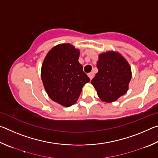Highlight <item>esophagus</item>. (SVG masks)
Instances as JSON below:
<instances>
[{
  "label": "esophagus",
  "instance_id": "obj_1",
  "mask_svg": "<svg viewBox=\"0 0 158 158\" xmlns=\"http://www.w3.org/2000/svg\"><path fill=\"white\" fill-rule=\"evenodd\" d=\"M88 76H89V77L90 79H92L93 78V77H94V73H90L88 74Z\"/></svg>",
  "mask_w": 158,
  "mask_h": 158
}]
</instances>
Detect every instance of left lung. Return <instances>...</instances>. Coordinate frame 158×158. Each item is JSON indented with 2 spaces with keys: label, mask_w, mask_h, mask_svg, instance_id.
<instances>
[{
  "label": "left lung",
  "mask_w": 158,
  "mask_h": 158,
  "mask_svg": "<svg viewBox=\"0 0 158 158\" xmlns=\"http://www.w3.org/2000/svg\"><path fill=\"white\" fill-rule=\"evenodd\" d=\"M97 68L98 73L90 83L102 101L113 102L127 93L132 70L121 53L114 51L100 53Z\"/></svg>",
  "instance_id": "8db88e82"
}]
</instances>
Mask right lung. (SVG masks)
<instances>
[{
	"mask_svg": "<svg viewBox=\"0 0 158 158\" xmlns=\"http://www.w3.org/2000/svg\"><path fill=\"white\" fill-rule=\"evenodd\" d=\"M79 54L73 45L59 44L49 50L42 65L41 78L48 96L65 107L77 102L83 86L90 81L78 61Z\"/></svg>",
	"mask_w": 158,
	"mask_h": 158,
	"instance_id": "obj_1",
	"label": "right lung"
}]
</instances>
